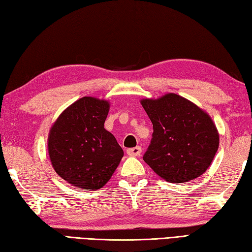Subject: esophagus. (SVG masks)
Returning <instances> with one entry per match:
<instances>
[{
    "label": "esophagus",
    "instance_id": "obj_1",
    "mask_svg": "<svg viewBox=\"0 0 252 252\" xmlns=\"http://www.w3.org/2000/svg\"><path fill=\"white\" fill-rule=\"evenodd\" d=\"M126 154L129 155V156H140V155L142 154V148L140 146L129 148L126 151Z\"/></svg>",
    "mask_w": 252,
    "mask_h": 252
}]
</instances>
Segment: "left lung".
I'll return each instance as SVG.
<instances>
[{
	"instance_id": "left-lung-1",
	"label": "left lung",
	"mask_w": 252,
	"mask_h": 252,
	"mask_svg": "<svg viewBox=\"0 0 252 252\" xmlns=\"http://www.w3.org/2000/svg\"><path fill=\"white\" fill-rule=\"evenodd\" d=\"M142 106L154 129L144 161L170 183L189 182L205 173L219 148V133L211 118L173 93L143 99Z\"/></svg>"
}]
</instances>
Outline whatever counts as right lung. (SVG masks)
Masks as SVG:
<instances>
[{"mask_svg": "<svg viewBox=\"0 0 252 252\" xmlns=\"http://www.w3.org/2000/svg\"><path fill=\"white\" fill-rule=\"evenodd\" d=\"M109 104L82 97L63 112L52 126L49 154L56 173L84 189H99L111 178L123 151L104 129Z\"/></svg>", "mask_w": 252, "mask_h": 252, "instance_id": "add662e5", "label": "right lung"}]
</instances>
